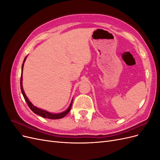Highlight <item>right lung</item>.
Listing matches in <instances>:
<instances>
[{
	"instance_id": "add662e5",
	"label": "right lung",
	"mask_w": 160,
	"mask_h": 160,
	"mask_svg": "<svg viewBox=\"0 0 160 160\" xmlns=\"http://www.w3.org/2000/svg\"><path fill=\"white\" fill-rule=\"evenodd\" d=\"M25 59H24V61H23V63H22V71H21V92L22 93V95L24 97V98H25V100L27 102V105L28 107H29V108L33 111L34 113L41 116V117L44 118H47V119H61V118H64L65 116L68 114V113L71 110V105H72V101H71V103L70 104V106L69 107V108L67 109L65 111H64V112L62 113H57V114H53V113H51L49 112H48V111H44L42 109H38L37 108V107H35L30 101L28 99V98H27V96L25 93V92H24V90H23V88H22V70H23V66H24V63H25Z\"/></svg>"
}]
</instances>
